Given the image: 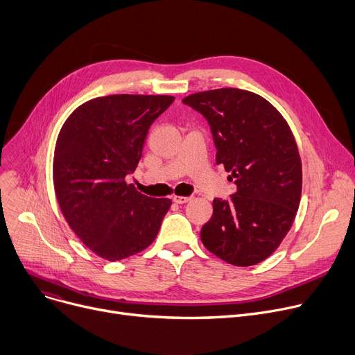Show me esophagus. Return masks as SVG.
Here are the masks:
<instances>
[{"label": "esophagus", "mask_w": 355, "mask_h": 355, "mask_svg": "<svg viewBox=\"0 0 355 355\" xmlns=\"http://www.w3.org/2000/svg\"><path fill=\"white\" fill-rule=\"evenodd\" d=\"M191 200V197H182V196H174L173 197V201L177 202V204H185Z\"/></svg>", "instance_id": "34e87169"}]
</instances>
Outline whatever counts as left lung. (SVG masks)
Returning <instances> with one entry per match:
<instances>
[{
    "label": "left lung",
    "instance_id": "8db88e82",
    "mask_svg": "<svg viewBox=\"0 0 355 355\" xmlns=\"http://www.w3.org/2000/svg\"><path fill=\"white\" fill-rule=\"evenodd\" d=\"M182 103L207 118L217 164L237 185L230 201H212L204 247L237 267L264 261L286 239L301 200L302 165L288 123L266 98L240 88L196 92Z\"/></svg>",
    "mask_w": 355,
    "mask_h": 355
}]
</instances>
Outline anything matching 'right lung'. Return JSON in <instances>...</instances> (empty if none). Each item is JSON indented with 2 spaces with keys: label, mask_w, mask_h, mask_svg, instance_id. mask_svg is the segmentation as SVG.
<instances>
[{
  "label": "right lung",
  "mask_w": 355,
  "mask_h": 355,
  "mask_svg": "<svg viewBox=\"0 0 355 355\" xmlns=\"http://www.w3.org/2000/svg\"><path fill=\"white\" fill-rule=\"evenodd\" d=\"M173 96L92 98L67 118L55 143L53 180L68 225L98 257L118 261L155 240L170 198H151L125 181L143 155L150 125Z\"/></svg>",
  "instance_id": "1"
}]
</instances>
